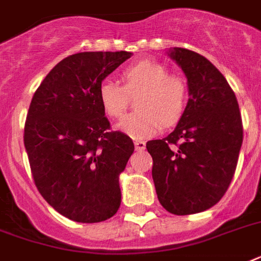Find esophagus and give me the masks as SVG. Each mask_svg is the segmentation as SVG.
<instances>
[{"mask_svg":"<svg viewBox=\"0 0 261 261\" xmlns=\"http://www.w3.org/2000/svg\"><path fill=\"white\" fill-rule=\"evenodd\" d=\"M134 145H135V150H137V151H143V150L146 149L145 141H135Z\"/></svg>","mask_w":261,"mask_h":261,"instance_id":"obj_1","label":"esophagus"}]
</instances>
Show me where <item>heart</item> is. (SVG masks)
Returning a JSON list of instances; mask_svg holds the SVG:
<instances>
[{
    "mask_svg": "<svg viewBox=\"0 0 261 261\" xmlns=\"http://www.w3.org/2000/svg\"><path fill=\"white\" fill-rule=\"evenodd\" d=\"M123 87L114 80H105L99 86V101L105 114L119 119L128 103V95L135 92L138 111L126 116L116 128L135 139L151 137L161 126H171L181 119L188 103V87L177 75H169L165 65L156 61L142 60L122 72Z\"/></svg>",
    "mask_w": 261,
    "mask_h": 261,
    "instance_id": "heart-1",
    "label": "heart"
}]
</instances>
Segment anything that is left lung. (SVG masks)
Wrapping results in <instances>:
<instances>
[{
    "instance_id": "1",
    "label": "left lung",
    "mask_w": 261,
    "mask_h": 261,
    "mask_svg": "<svg viewBox=\"0 0 261 261\" xmlns=\"http://www.w3.org/2000/svg\"><path fill=\"white\" fill-rule=\"evenodd\" d=\"M167 55L188 79L189 100L174 131L146 143L161 205L173 215L204 212L225 194L243 143L236 95L204 56L173 48Z\"/></svg>"
}]
</instances>
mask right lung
<instances>
[{"instance_id":"obj_1","label":"right lung","mask_w":261,"mask_h":261,"mask_svg":"<svg viewBox=\"0 0 261 261\" xmlns=\"http://www.w3.org/2000/svg\"><path fill=\"white\" fill-rule=\"evenodd\" d=\"M131 52H80L55 65L32 97L24 145L44 200L67 219L100 222L120 206L119 175L134 152L130 137L110 131L100 83Z\"/></svg>"}]
</instances>
